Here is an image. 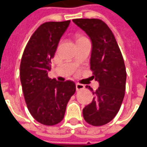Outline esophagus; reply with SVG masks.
<instances>
[{"label": "esophagus", "mask_w": 147, "mask_h": 147, "mask_svg": "<svg viewBox=\"0 0 147 147\" xmlns=\"http://www.w3.org/2000/svg\"><path fill=\"white\" fill-rule=\"evenodd\" d=\"M85 88V86L82 85V84H80V83H77L76 84V89L77 91H79V90H82Z\"/></svg>", "instance_id": "1"}]
</instances>
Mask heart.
<instances>
[{"instance_id":"heart-1","label":"heart","mask_w":147,"mask_h":147,"mask_svg":"<svg viewBox=\"0 0 147 147\" xmlns=\"http://www.w3.org/2000/svg\"><path fill=\"white\" fill-rule=\"evenodd\" d=\"M82 39H85V38L84 36H82V35H77V36H76V42L80 41V40H82Z\"/></svg>"}]
</instances>
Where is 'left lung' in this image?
I'll return each mask as SVG.
<instances>
[{"mask_svg":"<svg viewBox=\"0 0 147 147\" xmlns=\"http://www.w3.org/2000/svg\"><path fill=\"white\" fill-rule=\"evenodd\" d=\"M74 23L85 31L92 41L90 69L99 88L92 92V101L83 109V117L92 126H102L112 120L124 97L126 73L118 43L109 26L99 19H74ZM91 91L92 88L86 85Z\"/></svg>","mask_w":147,"mask_h":147,"instance_id":"1","label":"left lung"}]
</instances>
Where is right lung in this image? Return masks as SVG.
<instances>
[{
	"label": "right lung",
	"instance_id": "add662e5",
	"mask_svg": "<svg viewBox=\"0 0 147 147\" xmlns=\"http://www.w3.org/2000/svg\"><path fill=\"white\" fill-rule=\"evenodd\" d=\"M70 20L46 22L27 43L20 62L22 89L31 115L43 125L53 126L64 118L67 103L76 91L72 81L50 78L51 59Z\"/></svg>",
	"mask_w": 147,
	"mask_h": 147
}]
</instances>
